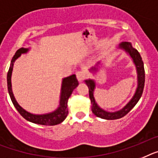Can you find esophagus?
I'll use <instances>...</instances> for the list:
<instances>
[{"instance_id": "1", "label": "esophagus", "mask_w": 158, "mask_h": 158, "mask_svg": "<svg viewBox=\"0 0 158 158\" xmlns=\"http://www.w3.org/2000/svg\"><path fill=\"white\" fill-rule=\"evenodd\" d=\"M75 75H76V78H77L79 82H82L85 77V75L83 71H77V72L75 73Z\"/></svg>"}]
</instances>
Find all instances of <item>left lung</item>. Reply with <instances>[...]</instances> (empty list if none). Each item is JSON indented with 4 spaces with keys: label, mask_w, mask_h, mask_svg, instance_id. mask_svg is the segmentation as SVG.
Returning a JSON list of instances; mask_svg holds the SVG:
<instances>
[{
    "label": "left lung",
    "mask_w": 158,
    "mask_h": 158,
    "mask_svg": "<svg viewBox=\"0 0 158 158\" xmlns=\"http://www.w3.org/2000/svg\"><path fill=\"white\" fill-rule=\"evenodd\" d=\"M118 49L124 51L130 56L133 63H134L135 68H136L137 72V87L135 90L134 95L131 98V99L124 106L122 109L116 110V111H107L104 109L101 108L97 103L94 98V93L96 87V83L94 79H89L84 80L85 83L89 88V97H90V102H91V110L93 114L95 116L101 118L106 119V120H114V119H118L124 117L125 115L127 114L131 110L134 108V106L138 103L139 99L142 97V92H143L144 85H145V69H144V64L142 60V57L140 56L139 52L137 49L133 48L132 44L130 42H122L119 44ZM103 68V63L101 61H98L94 67L89 69V71L91 72L93 75H95L97 72L100 70V68Z\"/></svg>",
    "instance_id": "1"
}]
</instances>
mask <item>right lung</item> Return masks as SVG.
I'll return each instance as SVG.
<instances>
[{
	"label": "right lung",
	"mask_w": 158,
	"mask_h": 158,
	"mask_svg": "<svg viewBox=\"0 0 158 158\" xmlns=\"http://www.w3.org/2000/svg\"><path fill=\"white\" fill-rule=\"evenodd\" d=\"M31 48H21L16 51L13 59L11 60L10 67L9 71L7 74V84H8V91H9L10 98L14 105L15 108L17 110V111L20 113L22 117L25 118L28 122L39 125H44V126H55L58 125L64 122V119L67 118L68 114V98H70L71 94H72L73 90L78 87L79 83L76 79V75H71L68 77L64 78L62 79L61 83V89H60V102H59L58 107L55 110L49 113L40 114H35L30 113L22 107L17 102L15 98L14 94L12 89V73H13V65L14 63L19 57H20L22 54H26L30 51Z\"/></svg>",
	"instance_id": "right-lung-1"
}]
</instances>
